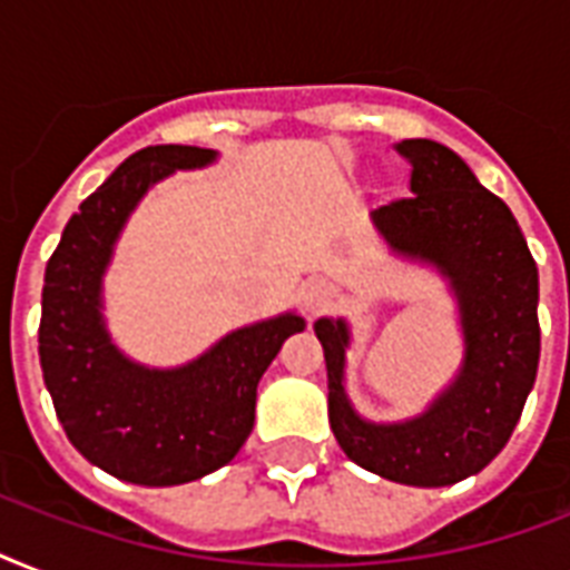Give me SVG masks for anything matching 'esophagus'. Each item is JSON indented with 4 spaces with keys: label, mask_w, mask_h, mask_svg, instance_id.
Segmentation results:
<instances>
[{
    "label": "esophagus",
    "mask_w": 570,
    "mask_h": 570,
    "mask_svg": "<svg viewBox=\"0 0 570 570\" xmlns=\"http://www.w3.org/2000/svg\"><path fill=\"white\" fill-rule=\"evenodd\" d=\"M298 298H302L304 311L311 313V316H316V313H322L331 302H334V286H331L328 281H322V277H313V281H307V284L298 289Z\"/></svg>",
    "instance_id": "obj_1"
}]
</instances>
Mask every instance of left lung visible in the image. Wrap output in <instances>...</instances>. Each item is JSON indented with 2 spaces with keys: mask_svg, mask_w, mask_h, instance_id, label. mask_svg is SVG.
<instances>
[{
  "mask_svg": "<svg viewBox=\"0 0 570 570\" xmlns=\"http://www.w3.org/2000/svg\"><path fill=\"white\" fill-rule=\"evenodd\" d=\"M411 195L373 209L396 257L446 281L464 340L459 373L416 416L373 423L346 393L348 322H313L328 366V420L340 450L381 479L414 488L455 485L500 455L539 373V268L512 209L468 163L432 138H405Z\"/></svg>",
  "mask_w": 570,
  "mask_h": 570,
  "instance_id": "obj_1",
  "label": "left lung"
}]
</instances>
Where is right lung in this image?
<instances>
[{
  "mask_svg": "<svg viewBox=\"0 0 570 570\" xmlns=\"http://www.w3.org/2000/svg\"><path fill=\"white\" fill-rule=\"evenodd\" d=\"M215 159V150L186 145L129 156L67 222L43 275L38 352L58 420L85 459L132 485H183L224 468L254 429L259 379L307 325L298 313H277L171 370L115 346L102 277L129 215L156 183Z\"/></svg>",
  "mask_w": 570,
  "mask_h": 570,
  "instance_id": "1",
  "label": "right lung"
}]
</instances>
